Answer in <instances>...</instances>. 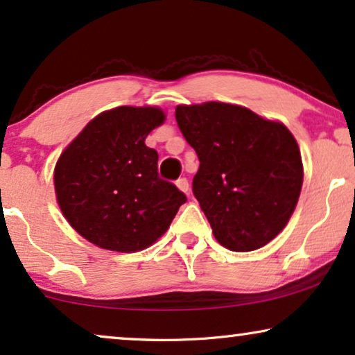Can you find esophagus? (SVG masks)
<instances>
[{"label":"esophagus","instance_id":"1","mask_svg":"<svg viewBox=\"0 0 355 355\" xmlns=\"http://www.w3.org/2000/svg\"><path fill=\"white\" fill-rule=\"evenodd\" d=\"M176 186L181 189L182 192H186V193H189V189H191V187H189V181H187L186 178H179L178 181H176Z\"/></svg>","mask_w":355,"mask_h":355}]
</instances>
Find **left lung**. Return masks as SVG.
Returning <instances> with one entry per match:
<instances>
[{
    "label": "left lung",
    "mask_w": 355,
    "mask_h": 355,
    "mask_svg": "<svg viewBox=\"0 0 355 355\" xmlns=\"http://www.w3.org/2000/svg\"><path fill=\"white\" fill-rule=\"evenodd\" d=\"M176 121L196 150L192 192L226 249L250 252L288 225L304 181L302 158L284 124L244 106L179 105Z\"/></svg>",
    "instance_id": "1"
}]
</instances>
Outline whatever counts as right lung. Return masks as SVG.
Listing matches in <instances>:
<instances>
[{
    "instance_id": "add662e5",
    "label": "right lung",
    "mask_w": 355,
    "mask_h": 355,
    "mask_svg": "<svg viewBox=\"0 0 355 355\" xmlns=\"http://www.w3.org/2000/svg\"><path fill=\"white\" fill-rule=\"evenodd\" d=\"M153 106H118L90 121L55 168L62 215L92 244L144 250L162 237L187 197L158 176V153L145 139L162 125Z\"/></svg>"
}]
</instances>
